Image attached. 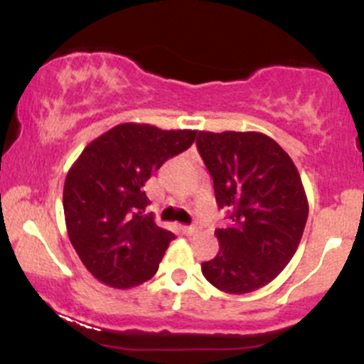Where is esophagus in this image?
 Here are the masks:
<instances>
[{"instance_id":"esophagus-1","label":"esophagus","mask_w":364,"mask_h":364,"mask_svg":"<svg viewBox=\"0 0 364 364\" xmlns=\"http://www.w3.org/2000/svg\"><path fill=\"white\" fill-rule=\"evenodd\" d=\"M185 232H186L188 236H193V235H196V232H198V229H196L195 225H186Z\"/></svg>"}]
</instances>
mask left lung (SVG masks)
Returning a JSON list of instances; mask_svg holds the SVG:
<instances>
[{"label": "left lung", "mask_w": 364, "mask_h": 364, "mask_svg": "<svg viewBox=\"0 0 364 364\" xmlns=\"http://www.w3.org/2000/svg\"><path fill=\"white\" fill-rule=\"evenodd\" d=\"M200 156L229 224L217 229L219 253L202 263L217 289L246 294L272 282L301 241L308 198L292 159L258 132H200Z\"/></svg>", "instance_id": "8db88e82"}]
</instances>
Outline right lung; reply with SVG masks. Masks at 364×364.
I'll list each match as a JSON object with an SVG mask.
<instances>
[{"instance_id": "obj_1", "label": "right lung", "mask_w": 364, "mask_h": 364, "mask_svg": "<svg viewBox=\"0 0 364 364\" xmlns=\"http://www.w3.org/2000/svg\"><path fill=\"white\" fill-rule=\"evenodd\" d=\"M196 129L123 123L92 140L63 188L65 223L75 252L97 281L128 289L149 281L174 235L144 214V186L171 157L185 152Z\"/></svg>"}]
</instances>
